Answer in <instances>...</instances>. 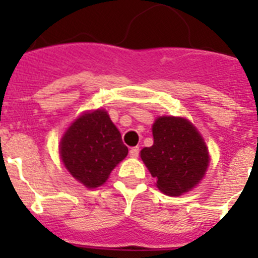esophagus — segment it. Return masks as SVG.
I'll return each mask as SVG.
<instances>
[{"instance_id":"1","label":"esophagus","mask_w":258,"mask_h":258,"mask_svg":"<svg viewBox=\"0 0 258 258\" xmlns=\"http://www.w3.org/2000/svg\"><path fill=\"white\" fill-rule=\"evenodd\" d=\"M129 154H131L132 157H138V155H140V147H132Z\"/></svg>"}]
</instances>
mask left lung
<instances>
[{
    "label": "left lung",
    "mask_w": 258,
    "mask_h": 258,
    "mask_svg": "<svg viewBox=\"0 0 258 258\" xmlns=\"http://www.w3.org/2000/svg\"><path fill=\"white\" fill-rule=\"evenodd\" d=\"M154 145L141 151L157 188L178 197L199 183L209 164L202 136L186 118L163 116L152 125Z\"/></svg>",
    "instance_id": "1"
}]
</instances>
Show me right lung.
<instances>
[{
    "label": "right lung",
    "instance_id": "add662e5",
    "mask_svg": "<svg viewBox=\"0 0 258 258\" xmlns=\"http://www.w3.org/2000/svg\"><path fill=\"white\" fill-rule=\"evenodd\" d=\"M127 155L121 134L104 109L84 113L68 127L60 142L61 161L86 187L101 186Z\"/></svg>",
    "mask_w": 258,
    "mask_h": 258
}]
</instances>
